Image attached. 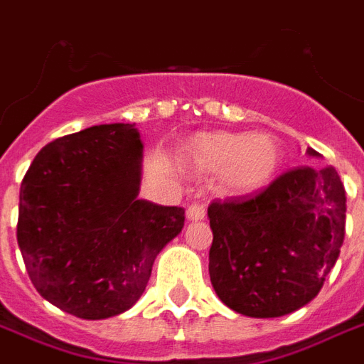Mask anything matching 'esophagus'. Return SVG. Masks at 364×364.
Returning <instances> with one entry per match:
<instances>
[{
    "mask_svg": "<svg viewBox=\"0 0 364 364\" xmlns=\"http://www.w3.org/2000/svg\"><path fill=\"white\" fill-rule=\"evenodd\" d=\"M205 217V208L202 204H191L187 208L188 221H202Z\"/></svg>",
    "mask_w": 364,
    "mask_h": 364,
    "instance_id": "obj_1",
    "label": "esophagus"
}]
</instances>
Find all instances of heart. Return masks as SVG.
Listing matches in <instances>:
<instances>
[{
	"instance_id": "heart-1",
	"label": "heart",
	"mask_w": 364,
	"mask_h": 364,
	"mask_svg": "<svg viewBox=\"0 0 364 364\" xmlns=\"http://www.w3.org/2000/svg\"><path fill=\"white\" fill-rule=\"evenodd\" d=\"M193 162L204 173H219L221 193L249 196L276 179L283 151L279 139L264 132H211L193 141Z\"/></svg>"
}]
</instances>
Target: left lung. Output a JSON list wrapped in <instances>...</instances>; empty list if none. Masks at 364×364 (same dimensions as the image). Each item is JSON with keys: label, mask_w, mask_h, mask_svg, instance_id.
Wrapping results in <instances>:
<instances>
[{"label": "left lung", "mask_w": 364, "mask_h": 364, "mask_svg": "<svg viewBox=\"0 0 364 364\" xmlns=\"http://www.w3.org/2000/svg\"><path fill=\"white\" fill-rule=\"evenodd\" d=\"M208 217L217 296L242 316H287L316 299L338 260L344 183L333 166H300L251 198L213 202Z\"/></svg>", "instance_id": "obj_1"}]
</instances>
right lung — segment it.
I'll list each match as a JSON object with an SVG mask.
<instances>
[{"label": "right lung", "instance_id": "right-lung-1", "mask_svg": "<svg viewBox=\"0 0 364 364\" xmlns=\"http://www.w3.org/2000/svg\"><path fill=\"white\" fill-rule=\"evenodd\" d=\"M143 143L115 122L58 137L20 185L16 240L43 299L81 319L130 310L185 210L137 200Z\"/></svg>", "mask_w": 364, "mask_h": 364}]
</instances>
